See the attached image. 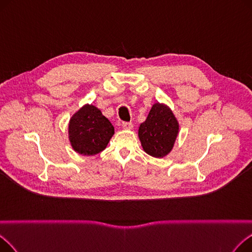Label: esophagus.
Instances as JSON below:
<instances>
[{"label":"esophagus","mask_w":252,"mask_h":252,"mask_svg":"<svg viewBox=\"0 0 252 252\" xmlns=\"http://www.w3.org/2000/svg\"><path fill=\"white\" fill-rule=\"evenodd\" d=\"M122 126H123V127L126 128V129H130L131 127H133V124H131L130 122H129V123H128V122H124V123L122 124Z\"/></svg>","instance_id":"34e87169"}]
</instances>
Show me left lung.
Here are the masks:
<instances>
[{"label":"left lung","instance_id":"1","mask_svg":"<svg viewBox=\"0 0 252 252\" xmlns=\"http://www.w3.org/2000/svg\"><path fill=\"white\" fill-rule=\"evenodd\" d=\"M179 133V124L167 106L155 103L139 127V138L145 152L160 158L173 149Z\"/></svg>","mask_w":252,"mask_h":252}]
</instances>
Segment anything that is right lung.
<instances>
[{"label": "right lung", "instance_id": "right-lung-1", "mask_svg": "<svg viewBox=\"0 0 252 252\" xmlns=\"http://www.w3.org/2000/svg\"><path fill=\"white\" fill-rule=\"evenodd\" d=\"M113 134L111 123L93 105H85L69 122L71 146L83 155H95L103 151Z\"/></svg>", "mask_w": 252, "mask_h": 252}]
</instances>
